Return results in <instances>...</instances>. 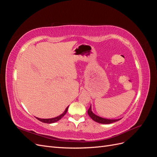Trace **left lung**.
<instances>
[{
  "label": "left lung",
  "mask_w": 157,
  "mask_h": 157,
  "mask_svg": "<svg viewBox=\"0 0 157 157\" xmlns=\"http://www.w3.org/2000/svg\"><path fill=\"white\" fill-rule=\"evenodd\" d=\"M88 114L90 116V117L91 118L93 121H94L95 122H97L98 123H101V124H111V123L115 122L121 120V118H118V119H107V118H104L99 117L92 111L91 105H90L89 109L88 110Z\"/></svg>",
  "instance_id": "1"
}]
</instances>
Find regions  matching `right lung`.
Listing matches in <instances>:
<instances>
[{
  "mask_svg": "<svg viewBox=\"0 0 157 157\" xmlns=\"http://www.w3.org/2000/svg\"><path fill=\"white\" fill-rule=\"evenodd\" d=\"M69 106L65 109V110L64 111V112L61 114V115H59L58 117H56L54 118H37L36 117L38 120L42 122H44V123H47V124H52V123H54L58 122V121H59L61 118H62L67 111V109H68Z\"/></svg>",
  "mask_w": 157,
  "mask_h": 157,
  "instance_id": "right-lung-1",
  "label": "right lung"
}]
</instances>
